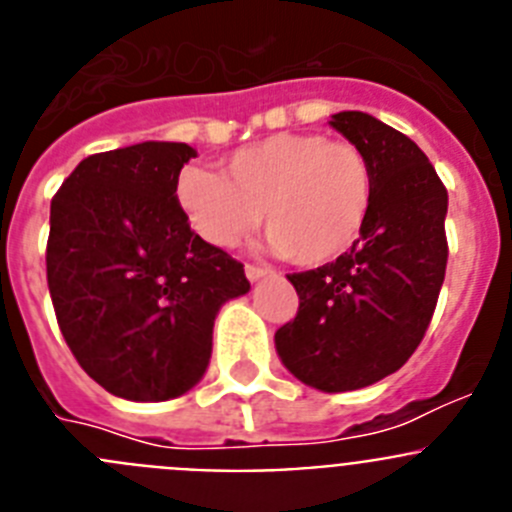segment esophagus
Returning <instances> with one entry per match:
<instances>
[{
  "mask_svg": "<svg viewBox=\"0 0 512 512\" xmlns=\"http://www.w3.org/2000/svg\"><path fill=\"white\" fill-rule=\"evenodd\" d=\"M246 277H248V282H259V279L269 277V269H264V266L248 264L246 266Z\"/></svg>",
  "mask_w": 512,
  "mask_h": 512,
  "instance_id": "obj_1",
  "label": "esophagus"
}]
</instances>
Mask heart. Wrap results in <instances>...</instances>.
I'll return each mask as SVG.
<instances>
[{"label": "heart", "mask_w": 512, "mask_h": 512, "mask_svg": "<svg viewBox=\"0 0 512 512\" xmlns=\"http://www.w3.org/2000/svg\"><path fill=\"white\" fill-rule=\"evenodd\" d=\"M189 223L215 248L264 228L284 259L320 266L354 246L372 210L364 153L318 133H277L235 151L217 171L189 166L176 179Z\"/></svg>", "instance_id": "heart-1"}]
</instances>
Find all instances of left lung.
Listing matches in <instances>:
<instances>
[{
	"mask_svg": "<svg viewBox=\"0 0 512 512\" xmlns=\"http://www.w3.org/2000/svg\"><path fill=\"white\" fill-rule=\"evenodd\" d=\"M330 125L369 161L372 210L351 251L289 274L300 310L274 343L302 384L351 392L395 374L423 341L449 259V194L400 130L356 110L338 112Z\"/></svg>",
	"mask_w": 512,
	"mask_h": 512,
	"instance_id": "1",
	"label": "left lung"
}]
</instances>
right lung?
<instances>
[{
	"label": "right lung",
	"mask_w": 512,
	"mask_h": 512,
	"mask_svg": "<svg viewBox=\"0 0 512 512\" xmlns=\"http://www.w3.org/2000/svg\"><path fill=\"white\" fill-rule=\"evenodd\" d=\"M187 143L84 158L51 202L48 289L71 354L110 395L164 402L207 372L212 325L251 284L176 200Z\"/></svg>",
	"instance_id": "right-lung-1"
}]
</instances>
